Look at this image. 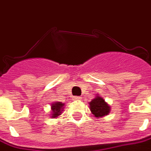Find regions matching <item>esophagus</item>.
<instances>
[{
	"instance_id": "esophagus-1",
	"label": "esophagus",
	"mask_w": 151,
	"mask_h": 151,
	"mask_svg": "<svg viewBox=\"0 0 151 151\" xmlns=\"http://www.w3.org/2000/svg\"><path fill=\"white\" fill-rule=\"evenodd\" d=\"M73 99L76 100V101H79V100H81L82 98L81 97H79V96H75V97H73Z\"/></svg>"
}]
</instances>
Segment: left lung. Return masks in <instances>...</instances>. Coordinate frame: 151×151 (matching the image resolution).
I'll list each match as a JSON object with an SVG mask.
<instances>
[{"instance_id": "8db88e82", "label": "left lung", "mask_w": 151, "mask_h": 151, "mask_svg": "<svg viewBox=\"0 0 151 151\" xmlns=\"http://www.w3.org/2000/svg\"><path fill=\"white\" fill-rule=\"evenodd\" d=\"M90 109L95 117H103L110 112V106L105 102L101 96H96L89 103Z\"/></svg>"}]
</instances>
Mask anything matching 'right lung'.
<instances>
[{
  "instance_id": "add662e5",
  "label": "right lung",
  "mask_w": 151,
  "mask_h": 151,
  "mask_svg": "<svg viewBox=\"0 0 151 151\" xmlns=\"http://www.w3.org/2000/svg\"><path fill=\"white\" fill-rule=\"evenodd\" d=\"M64 106L65 104H62L60 102H55L53 103L52 106H51V109H52V118H56V117L59 116L61 114V111L64 109Z\"/></svg>"
}]
</instances>
